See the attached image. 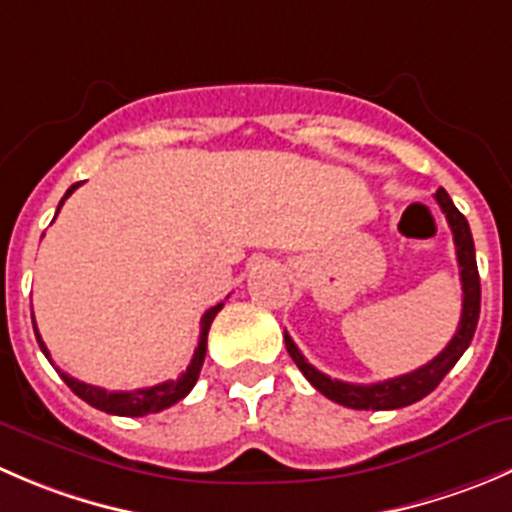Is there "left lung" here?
Returning <instances> with one entry per match:
<instances>
[{
  "mask_svg": "<svg viewBox=\"0 0 512 512\" xmlns=\"http://www.w3.org/2000/svg\"><path fill=\"white\" fill-rule=\"evenodd\" d=\"M435 200H438L440 210L445 212V220H448L450 230H453L455 255H458L460 267V285H463V312H460V325L458 330H455L453 340H450L448 347H445L438 357H433L428 365L418 367V370L408 372V375L390 377V380L372 382V385H352V382L332 380L325 372L312 367L310 362L302 357V352L297 350L292 337L285 332V347L287 352H290L292 360H295V365L300 367L302 375L312 382V388L320 390V393L325 395V398H330L332 403L345 405V408L352 410H398L405 408V405H413L418 403V400H423L425 395L433 393L440 385V380L453 370L455 362H458L460 357H463V352L468 350L480 317V275L478 262H475L473 235H470L468 220H465L463 212L453 205V200H450V195L443 187L435 192Z\"/></svg>",
  "mask_w": 512,
  "mask_h": 512,
  "instance_id": "8db88e82",
  "label": "left lung"
}]
</instances>
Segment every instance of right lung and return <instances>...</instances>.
Here are the masks:
<instances>
[{"mask_svg":"<svg viewBox=\"0 0 512 512\" xmlns=\"http://www.w3.org/2000/svg\"><path fill=\"white\" fill-rule=\"evenodd\" d=\"M79 187L72 185L67 190V195L59 200V207L57 212L62 210L64 200H67L69 195H72L74 190ZM222 305L225 302H220V305L210 307V310L202 315L200 320V342H197L195 347V355H192L190 365H187V370L182 372L177 380H167V382H160V385H152V388H140V390H130V393H109V390L104 388H97V385H87V382H79L74 380L72 375H67V372L57 370L59 377H62L64 382H67V388L72 390L77 398H82L84 403L92 405V408L102 410V413H109V415H122V418H142V415H152V413H160V410L170 408V405L180 403L182 398H185L187 393H190L192 388H195L197 377H200V370H202V362H205V352H207V332H210V325L212 320H215L217 312L222 310ZM34 335H37V342L39 347H42L44 355L49 357V350L47 345L42 342V337H39V330H37V322H34ZM52 362V360H49Z\"/></svg>","mask_w":512,"mask_h":512,"instance_id":"1","label":"right lung"}]
</instances>
